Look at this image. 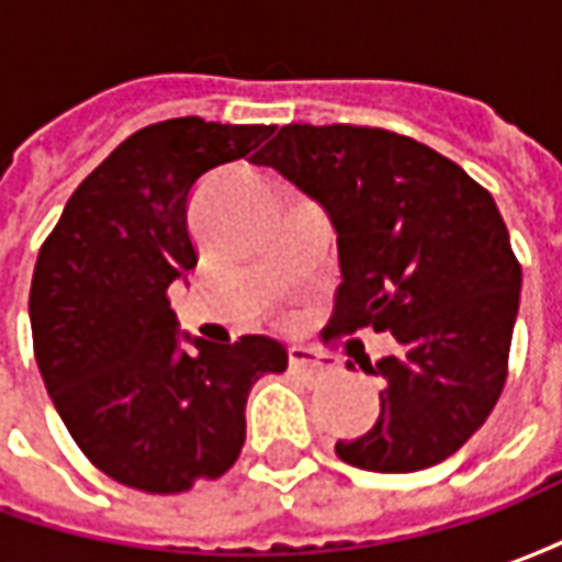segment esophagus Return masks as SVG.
<instances>
[{
  "mask_svg": "<svg viewBox=\"0 0 562 562\" xmlns=\"http://www.w3.org/2000/svg\"><path fill=\"white\" fill-rule=\"evenodd\" d=\"M289 364H292V370L310 379L325 376V373L334 370V361H330L328 355H318L313 349H304V346H294L292 352H289Z\"/></svg>",
  "mask_w": 562,
  "mask_h": 562,
  "instance_id": "esophagus-1",
  "label": "esophagus"
}]
</instances>
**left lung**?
Segmentation results:
<instances>
[{"mask_svg": "<svg viewBox=\"0 0 562 562\" xmlns=\"http://www.w3.org/2000/svg\"><path fill=\"white\" fill-rule=\"evenodd\" d=\"M328 213L340 289L330 334L391 330L376 424L337 454L370 472L451 458L499 401L520 265L491 192L436 149L385 128L282 126L252 156ZM352 370V364H349Z\"/></svg>", "mask_w": 562, "mask_h": 562, "instance_id": "obj_1", "label": "left lung"}]
</instances>
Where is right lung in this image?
Segmentation results:
<instances>
[{"label": "right lung", "mask_w": 562, "mask_h": 562, "mask_svg": "<svg viewBox=\"0 0 562 562\" xmlns=\"http://www.w3.org/2000/svg\"><path fill=\"white\" fill-rule=\"evenodd\" d=\"M270 135L201 116L140 128L75 189L38 252L35 361L68 434L114 482L180 494L220 479L244 448L252 385L289 367L261 334L225 346L180 334L168 301L198 265L195 186Z\"/></svg>", "instance_id": "1"}]
</instances>
